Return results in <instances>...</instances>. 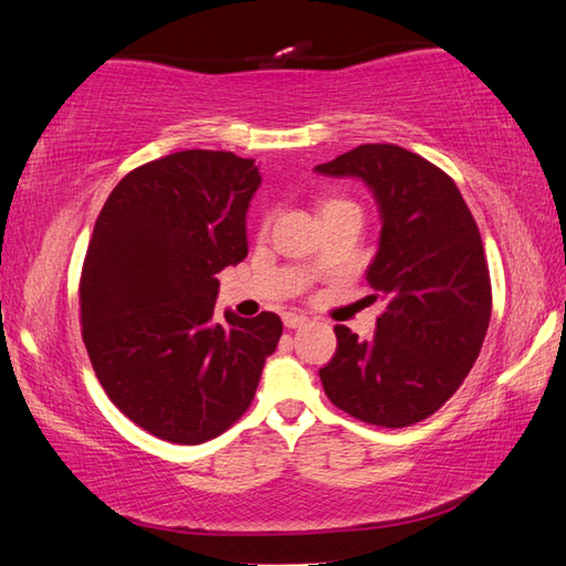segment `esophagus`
I'll return each instance as SVG.
<instances>
[{"instance_id":"obj_1","label":"esophagus","mask_w":566,"mask_h":566,"mask_svg":"<svg viewBox=\"0 0 566 566\" xmlns=\"http://www.w3.org/2000/svg\"><path fill=\"white\" fill-rule=\"evenodd\" d=\"M282 322H284V326H286V328H300V326H304V324H306V316H302V314H294V312H286V314L282 316Z\"/></svg>"}]
</instances>
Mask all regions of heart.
<instances>
[{
	"mask_svg": "<svg viewBox=\"0 0 566 566\" xmlns=\"http://www.w3.org/2000/svg\"><path fill=\"white\" fill-rule=\"evenodd\" d=\"M262 230H266V220H264V222H262Z\"/></svg>",
	"mask_w": 566,
	"mask_h": 566,
	"instance_id": "obj_1",
	"label": "heart"
}]
</instances>
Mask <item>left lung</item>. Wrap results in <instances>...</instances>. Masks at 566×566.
Here are the masks:
<instances>
[{
    "label": "left lung",
    "mask_w": 566,
    "mask_h": 566,
    "mask_svg": "<svg viewBox=\"0 0 566 566\" xmlns=\"http://www.w3.org/2000/svg\"><path fill=\"white\" fill-rule=\"evenodd\" d=\"M324 176H356L381 210V244L366 272L384 300L376 334L361 342L334 326L336 354L318 378L332 403L384 428L420 423L465 381L492 314L478 222L448 172L394 143H364Z\"/></svg>",
    "instance_id": "left-lung-1"
}]
</instances>
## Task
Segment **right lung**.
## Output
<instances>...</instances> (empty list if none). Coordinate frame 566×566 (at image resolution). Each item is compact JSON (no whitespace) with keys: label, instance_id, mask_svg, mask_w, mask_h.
<instances>
[{"label":"right lung","instance_id":"right-lung-1","mask_svg":"<svg viewBox=\"0 0 566 566\" xmlns=\"http://www.w3.org/2000/svg\"><path fill=\"white\" fill-rule=\"evenodd\" d=\"M254 160L180 150L123 178L81 266V336L111 403L168 443L198 446L250 408L282 318L214 316L218 276L248 256Z\"/></svg>","mask_w":566,"mask_h":566}]
</instances>
